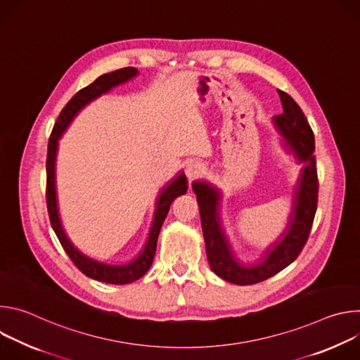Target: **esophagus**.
<instances>
[{
    "label": "esophagus",
    "instance_id": "obj_1",
    "mask_svg": "<svg viewBox=\"0 0 360 360\" xmlns=\"http://www.w3.org/2000/svg\"><path fill=\"white\" fill-rule=\"evenodd\" d=\"M185 174L188 176V181L192 182L195 179H199L203 175V168L199 164H189L185 169Z\"/></svg>",
    "mask_w": 360,
    "mask_h": 360
}]
</instances>
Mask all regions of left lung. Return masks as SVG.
Instances as JSON below:
<instances>
[{
	"mask_svg": "<svg viewBox=\"0 0 360 360\" xmlns=\"http://www.w3.org/2000/svg\"><path fill=\"white\" fill-rule=\"evenodd\" d=\"M283 112L274 117V124L283 136V145L302 164L297 184L293 191L292 212L286 229L259 258L258 262L245 265L235 258V253L224 232L219 215L221 192L210 182L192 184L199 205L205 248L211 269L224 281L235 285H253L276 275L290 265L302 252L318 207V172L314 131L295 99L278 89Z\"/></svg>",
	"mask_w": 360,
	"mask_h": 360,
	"instance_id": "obj_1",
	"label": "left lung"
}]
</instances>
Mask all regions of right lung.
I'll use <instances>...</instances> for the list:
<instances>
[{"instance_id":"1","label":"right lung","mask_w":360,"mask_h":360,"mask_svg":"<svg viewBox=\"0 0 360 360\" xmlns=\"http://www.w3.org/2000/svg\"><path fill=\"white\" fill-rule=\"evenodd\" d=\"M138 75V70L134 67L121 68L117 71H112L110 74H104L98 77L92 84L78 91L70 101L68 104L61 111L53 132H51L49 141H48V153H46V208L48 215L51 221V226H53L57 238L60 239L64 250L74 262V265L88 278H92L95 281H101L105 283L112 285H127L131 283L139 278H142L148 269L152 265L153 256H155L157 250V242L158 235L161 231V226L168 215L171 203L175 198L179 195L186 193L188 189V181L184 172H181L176 178L169 181L162 192H160L157 205H155V217H153V222L148 235V240L142 249V252L136 256V258L124 265H110L105 262L95 261L89 256L84 255L67 236L60 212H58V200H57V186H56V161H57V149H58V141L71 124V121L75 118V115L88 105L91 101L96 99L102 94H107L110 89H112L117 85H121L134 77Z\"/></svg>"}]
</instances>
